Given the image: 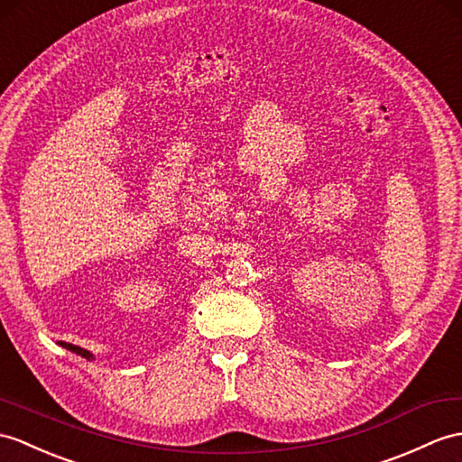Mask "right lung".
I'll return each mask as SVG.
<instances>
[{"mask_svg": "<svg viewBox=\"0 0 462 462\" xmlns=\"http://www.w3.org/2000/svg\"><path fill=\"white\" fill-rule=\"evenodd\" d=\"M60 345H62L64 348H69V350H72V352L80 354V356H84V358H90V356H92V354H90L88 350H84V348H80V346H74V345H70V342H60Z\"/></svg>", "mask_w": 462, "mask_h": 462, "instance_id": "1", "label": "right lung"}]
</instances>
